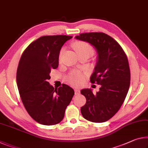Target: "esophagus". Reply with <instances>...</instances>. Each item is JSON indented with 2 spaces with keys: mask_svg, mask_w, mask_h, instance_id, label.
<instances>
[{
  "mask_svg": "<svg viewBox=\"0 0 148 148\" xmlns=\"http://www.w3.org/2000/svg\"><path fill=\"white\" fill-rule=\"evenodd\" d=\"M74 92H75V94L78 95V94H79V93H80V91H79V90L78 88H75L74 89Z\"/></svg>",
  "mask_w": 148,
  "mask_h": 148,
  "instance_id": "34e87169",
  "label": "esophagus"
}]
</instances>
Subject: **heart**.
<instances>
[{"instance_id":"1","label":"heart","mask_w":148,"mask_h":148,"mask_svg":"<svg viewBox=\"0 0 148 148\" xmlns=\"http://www.w3.org/2000/svg\"><path fill=\"white\" fill-rule=\"evenodd\" d=\"M73 47L76 50L78 55L83 53H88L91 55L93 53V48L90 43L83 41H77L73 43ZM64 49H62L59 53L58 59H61ZM84 78V74L79 71H73L69 76V82L73 86H78L80 84Z\"/></svg>"}]
</instances>
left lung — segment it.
Wrapping results in <instances>:
<instances>
[{
    "label": "left lung",
    "mask_w": 148,
    "mask_h": 148,
    "mask_svg": "<svg viewBox=\"0 0 148 148\" xmlns=\"http://www.w3.org/2000/svg\"><path fill=\"white\" fill-rule=\"evenodd\" d=\"M76 38L97 49L98 60L90 82L101 85L96 94L90 89L81 90L86 99L81 113L89 121L103 123L118 112L127 95L130 83L127 56L118 42L104 33H83Z\"/></svg>",
    "instance_id": "left-lung-1"
}]
</instances>
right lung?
<instances>
[{
	"mask_svg": "<svg viewBox=\"0 0 148 148\" xmlns=\"http://www.w3.org/2000/svg\"><path fill=\"white\" fill-rule=\"evenodd\" d=\"M72 36L58 35L41 37L23 51L18 64L16 82L22 101L28 114L43 125L59 123L64 116L74 91L62 84L54 88L49 84V74L58 66L62 46Z\"/></svg>",
	"mask_w": 148,
	"mask_h": 148,
	"instance_id": "right-lung-1",
	"label": "right lung"
}]
</instances>
